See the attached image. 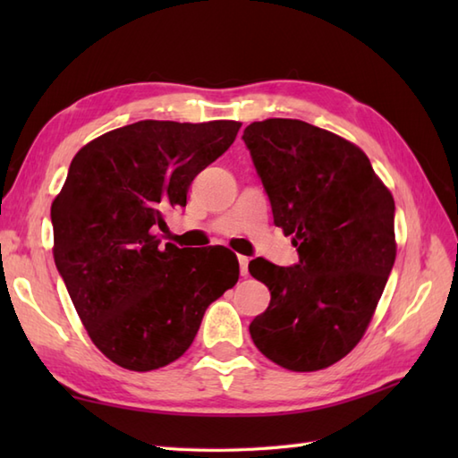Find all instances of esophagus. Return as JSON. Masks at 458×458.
Returning <instances> with one entry per match:
<instances>
[{
    "mask_svg": "<svg viewBox=\"0 0 458 458\" xmlns=\"http://www.w3.org/2000/svg\"><path fill=\"white\" fill-rule=\"evenodd\" d=\"M238 264H240V276L246 277L248 276V264H250V258L246 256H238Z\"/></svg>",
    "mask_w": 458,
    "mask_h": 458,
    "instance_id": "obj_1",
    "label": "esophagus"
}]
</instances>
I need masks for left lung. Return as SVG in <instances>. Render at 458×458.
I'll return each instance as SVG.
<instances>
[{
    "label": "left lung",
    "instance_id": "1",
    "mask_svg": "<svg viewBox=\"0 0 458 458\" xmlns=\"http://www.w3.org/2000/svg\"><path fill=\"white\" fill-rule=\"evenodd\" d=\"M276 226L293 236L299 261L251 259L271 301L250 325L258 350L293 372H315L352 350L372 320L395 261L392 192L366 153L301 120L244 130Z\"/></svg>",
    "mask_w": 458,
    "mask_h": 458
}]
</instances>
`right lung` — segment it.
Returning a JSON list of instances; mask_svg holds the SVG:
<instances>
[{
    "instance_id": "right-lung-1",
    "label": "right lung",
    "mask_w": 458,
    "mask_h": 458,
    "mask_svg": "<svg viewBox=\"0 0 458 458\" xmlns=\"http://www.w3.org/2000/svg\"><path fill=\"white\" fill-rule=\"evenodd\" d=\"M240 122L143 120L74 155L53 200L55 264L92 343L112 362L149 372L181 358L204 310L234 287L228 248L161 244L165 212L236 140Z\"/></svg>"
}]
</instances>
